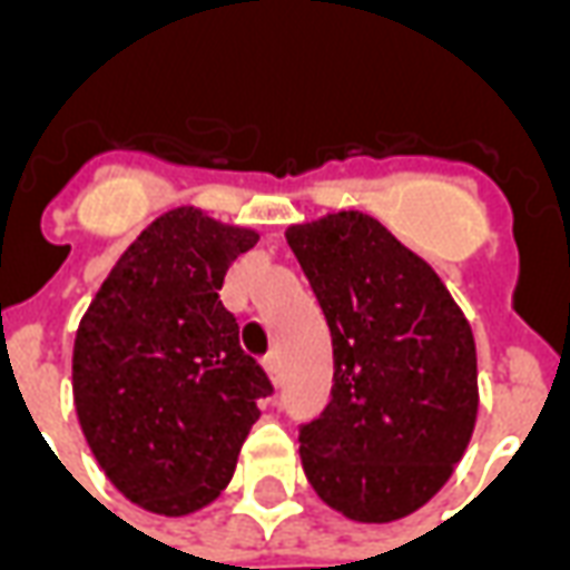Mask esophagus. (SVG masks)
<instances>
[{
  "label": "esophagus",
  "mask_w": 570,
  "mask_h": 570,
  "mask_svg": "<svg viewBox=\"0 0 570 570\" xmlns=\"http://www.w3.org/2000/svg\"><path fill=\"white\" fill-rule=\"evenodd\" d=\"M262 366H265V372H268L272 384L281 382V370H284V366H281V354H277V351H272V354L265 357V363H262Z\"/></svg>",
  "instance_id": "obj_1"
}]
</instances>
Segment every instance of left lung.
<instances>
[{
  "instance_id": "left-lung-1",
  "label": "left lung",
  "mask_w": 570,
  "mask_h": 570,
  "mask_svg": "<svg viewBox=\"0 0 570 570\" xmlns=\"http://www.w3.org/2000/svg\"><path fill=\"white\" fill-rule=\"evenodd\" d=\"M333 333V400L302 428V466L326 507L366 525L406 519L452 479L479 412L476 342L419 253L375 216L286 228Z\"/></svg>"
}]
</instances>
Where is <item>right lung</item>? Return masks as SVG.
Listing matches in <instances>:
<instances>
[{"instance_id":"add662e5","label":"right lung","mask_w":570,"mask_h":570,"mask_svg":"<svg viewBox=\"0 0 570 570\" xmlns=\"http://www.w3.org/2000/svg\"><path fill=\"white\" fill-rule=\"evenodd\" d=\"M256 244V228L174 207L121 253L79 323L81 433L106 479L149 513L216 501L272 394L219 302L225 272Z\"/></svg>"}]
</instances>
